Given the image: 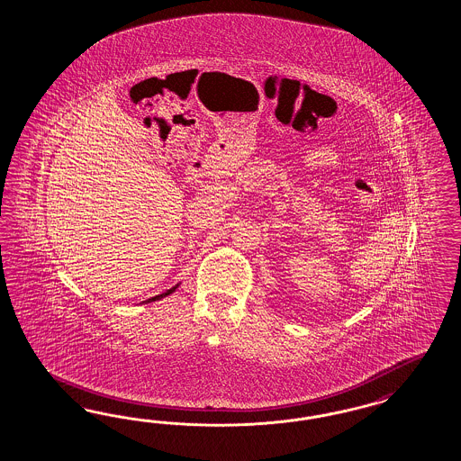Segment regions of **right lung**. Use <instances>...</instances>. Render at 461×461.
<instances>
[{
    "label": "right lung",
    "mask_w": 461,
    "mask_h": 461,
    "mask_svg": "<svg viewBox=\"0 0 461 461\" xmlns=\"http://www.w3.org/2000/svg\"><path fill=\"white\" fill-rule=\"evenodd\" d=\"M181 285V282L179 284H176L172 289H168V291H166V293L158 294V295H155V297H152V299H147V301H143L141 304H149V303H155V301H160V299H164V297H167V295H170L172 293H176V289Z\"/></svg>",
    "instance_id": "1"
}]
</instances>
